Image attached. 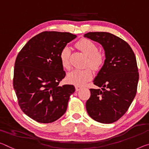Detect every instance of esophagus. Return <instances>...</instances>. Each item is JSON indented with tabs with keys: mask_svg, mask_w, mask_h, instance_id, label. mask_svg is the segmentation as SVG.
Listing matches in <instances>:
<instances>
[{
	"mask_svg": "<svg viewBox=\"0 0 149 149\" xmlns=\"http://www.w3.org/2000/svg\"><path fill=\"white\" fill-rule=\"evenodd\" d=\"M75 91H79L80 89L82 88V87L81 86H75Z\"/></svg>",
	"mask_w": 149,
	"mask_h": 149,
	"instance_id": "obj_1",
	"label": "esophagus"
}]
</instances>
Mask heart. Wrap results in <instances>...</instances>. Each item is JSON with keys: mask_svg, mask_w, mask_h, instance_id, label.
<instances>
[{"mask_svg": "<svg viewBox=\"0 0 149 149\" xmlns=\"http://www.w3.org/2000/svg\"><path fill=\"white\" fill-rule=\"evenodd\" d=\"M77 49L81 50L88 57L86 66H89L94 71L101 69L105 63V56L103 53L98 52L97 45L91 40L82 38L75 44ZM71 50L69 47L65 46L60 53V60L63 68L70 69ZM93 77V73L89 68L84 70H75L68 74L66 79L70 84L76 86H84L87 81H90Z\"/></svg>", "mask_w": 149, "mask_h": 149, "instance_id": "heart-1", "label": "heart"}]
</instances>
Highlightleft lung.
Instances as JSON below:
<instances>
[{
	"instance_id": "1",
	"label": "left lung",
	"mask_w": 149,
	"mask_h": 149,
	"mask_svg": "<svg viewBox=\"0 0 149 149\" xmlns=\"http://www.w3.org/2000/svg\"><path fill=\"white\" fill-rule=\"evenodd\" d=\"M84 37L102 45L105 54L93 81L101 89H89L87 111L96 121L112 123L123 116L136 95L139 75L135 55L127 42L111 33L88 32Z\"/></svg>"
}]
</instances>
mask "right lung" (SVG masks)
<instances>
[{"label":"right lung","instance_id":"obj_1","mask_svg":"<svg viewBox=\"0 0 149 149\" xmlns=\"http://www.w3.org/2000/svg\"><path fill=\"white\" fill-rule=\"evenodd\" d=\"M76 37L69 32L45 31L32 38L18 53L14 69V89L20 109L34 121L52 123L67 110L75 87L59 86L65 76L59 56Z\"/></svg>","mask_w":149,"mask_h":149}]
</instances>
